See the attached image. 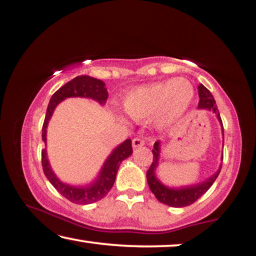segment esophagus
<instances>
[{"label":"esophagus","instance_id":"34e87169","mask_svg":"<svg viewBox=\"0 0 256 256\" xmlns=\"http://www.w3.org/2000/svg\"><path fill=\"white\" fill-rule=\"evenodd\" d=\"M144 140L142 137H135V138H132V148H140V146H144Z\"/></svg>","mask_w":256,"mask_h":256}]
</instances>
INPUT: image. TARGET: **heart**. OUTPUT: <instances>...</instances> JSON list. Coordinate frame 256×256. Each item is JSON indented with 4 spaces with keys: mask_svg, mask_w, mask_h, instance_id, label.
Returning <instances> with one entry per match:
<instances>
[{
    "mask_svg": "<svg viewBox=\"0 0 256 256\" xmlns=\"http://www.w3.org/2000/svg\"><path fill=\"white\" fill-rule=\"evenodd\" d=\"M194 88L186 78L166 80L143 85L126 94V113L136 121L152 120L159 128L179 121L190 108Z\"/></svg>",
    "mask_w": 256,
    "mask_h": 256,
    "instance_id": "heart-1",
    "label": "heart"
}]
</instances>
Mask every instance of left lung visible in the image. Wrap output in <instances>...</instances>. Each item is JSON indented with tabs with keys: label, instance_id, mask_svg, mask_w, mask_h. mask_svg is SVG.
I'll return each instance as SVG.
<instances>
[{
	"label": "left lung",
	"instance_id": "1",
	"mask_svg": "<svg viewBox=\"0 0 256 256\" xmlns=\"http://www.w3.org/2000/svg\"><path fill=\"white\" fill-rule=\"evenodd\" d=\"M198 97H200V102H198V107L200 108H206L211 110L216 114L218 120L220 122L222 126V132H223L224 135V128H223V122H222L220 119V114L218 112V108L216 106V102L211 94V92L206 88L203 84H200L198 88ZM160 143L156 142L154 146V160L152 164L148 170L146 172V180H148V184H149L150 190L154 192L156 198L158 200L159 202L164 203V204L168 206H173V208H182V206H190L192 203L198 201V200L201 198L203 194H206V190L212 186V184L214 182V180L217 179L218 174L220 173V168H218V171L214 174L212 176H210L209 179H206L203 182H200L198 184H194V186H190V187H184V188H168L162 184L160 181H159L157 178H156V168L158 165V159H159V152H160ZM222 160H223V157H222Z\"/></svg>",
	"mask_w": 256,
	"mask_h": 256
}]
</instances>
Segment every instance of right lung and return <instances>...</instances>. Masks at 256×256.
I'll list each match as a JSON object with an SVG mask.
<instances>
[{"label":"right lung","instance_id":"1","mask_svg":"<svg viewBox=\"0 0 256 256\" xmlns=\"http://www.w3.org/2000/svg\"><path fill=\"white\" fill-rule=\"evenodd\" d=\"M69 97H85L92 98L100 104H105L108 97V92L105 88V83L100 80L94 78L90 76H77L75 78L66 83L64 86H61L55 94L52 96L50 104H48L47 112L45 116V121L42 124V140L46 144V129L48 121H50L52 114L58 104ZM132 154V140H126L124 143H121L119 146L116 148V150L110 154V157L106 159L105 164L97 180L94 182L85 187H74L69 184L61 182L52 171L50 162L47 159L46 149L42 150V164L44 173L50 182L53 184L55 190L60 194L69 200L70 202L76 203V204H90L94 203L105 198L108 194L110 188L113 187L114 181H116L118 170L122 160L128 158Z\"/></svg>","mask_w":256,"mask_h":256}]
</instances>
